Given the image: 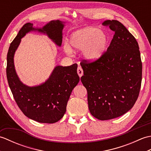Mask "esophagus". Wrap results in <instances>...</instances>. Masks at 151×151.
<instances>
[{"label": "esophagus", "mask_w": 151, "mask_h": 151, "mask_svg": "<svg viewBox=\"0 0 151 151\" xmlns=\"http://www.w3.org/2000/svg\"><path fill=\"white\" fill-rule=\"evenodd\" d=\"M77 73L78 76L80 77H81V76L83 75V70L82 69V67H78V69H77Z\"/></svg>", "instance_id": "obj_1"}]
</instances>
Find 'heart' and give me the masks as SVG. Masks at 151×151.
I'll return each mask as SVG.
<instances>
[{
  "mask_svg": "<svg viewBox=\"0 0 151 151\" xmlns=\"http://www.w3.org/2000/svg\"><path fill=\"white\" fill-rule=\"evenodd\" d=\"M109 37L107 33L95 27H88L76 30L70 35L68 43L63 45L64 51L71 54L73 49L82 50L86 59L94 60L101 58L107 49Z\"/></svg>",
  "mask_w": 151,
  "mask_h": 151,
  "instance_id": "1",
  "label": "heart"
}]
</instances>
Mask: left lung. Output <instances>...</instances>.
I'll list each match as a JSON object with an SVG mask.
<instances>
[{
    "mask_svg": "<svg viewBox=\"0 0 151 151\" xmlns=\"http://www.w3.org/2000/svg\"><path fill=\"white\" fill-rule=\"evenodd\" d=\"M115 32L106 52L95 62H81L82 84L87 89L89 110L99 120H109L129 111L139 96L142 63L139 45L116 20L105 21Z\"/></svg>",
    "mask_w": 151,
    "mask_h": 151,
    "instance_id": "1",
    "label": "left lung"
}]
</instances>
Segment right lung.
Returning <instances> with one entry per match:
<instances>
[{
    "label": "right lung",
    "mask_w": 151,
    "mask_h": 151,
    "mask_svg": "<svg viewBox=\"0 0 151 151\" xmlns=\"http://www.w3.org/2000/svg\"><path fill=\"white\" fill-rule=\"evenodd\" d=\"M64 27L65 22L60 20L50 21L42 28H35L32 23L27 22L19 31L8 49L6 76L9 88L22 113L39 123H54L63 117L70 95L80 81L77 64L57 65L45 82L28 86L20 81L16 73L14 55L21 39L30 32L45 34L57 46L61 47Z\"/></svg>",
    "instance_id": "add662e5"
}]
</instances>
